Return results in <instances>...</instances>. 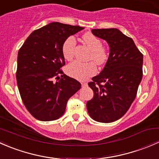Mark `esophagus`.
Returning <instances> with one entry per match:
<instances>
[{"mask_svg": "<svg viewBox=\"0 0 159 159\" xmlns=\"http://www.w3.org/2000/svg\"><path fill=\"white\" fill-rule=\"evenodd\" d=\"M81 84H82L83 87H86V86H88V83H86V82L81 83Z\"/></svg>", "mask_w": 159, "mask_h": 159, "instance_id": "esophagus-1", "label": "esophagus"}]
</instances>
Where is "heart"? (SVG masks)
I'll use <instances>...</instances> for the list:
<instances>
[{
	"label": "heart",
	"mask_w": 159,
	"mask_h": 159,
	"mask_svg": "<svg viewBox=\"0 0 159 159\" xmlns=\"http://www.w3.org/2000/svg\"><path fill=\"white\" fill-rule=\"evenodd\" d=\"M83 41L91 50L89 58L93 59L97 65H103L108 57V51L102 46V41L93 34L87 32L82 36ZM76 41L73 36L68 37L62 44V54L66 60H71L74 56ZM67 73L72 78L84 81L97 72V68L94 62H81L75 61L67 66Z\"/></svg>",
	"instance_id": "heart-1"
}]
</instances>
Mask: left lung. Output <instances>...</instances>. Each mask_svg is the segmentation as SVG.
Instances as JSON below:
<instances>
[{
  "label": "left lung",
  "mask_w": 159,
  "mask_h": 159,
  "mask_svg": "<svg viewBox=\"0 0 159 159\" xmlns=\"http://www.w3.org/2000/svg\"><path fill=\"white\" fill-rule=\"evenodd\" d=\"M91 32L106 41L110 49L103 70L89 83L94 97L86 106L94 121L113 122L127 112L135 98L142 78L143 55L134 41L117 28L92 29Z\"/></svg>",
  "instance_id": "obj_1"
}]
</instances>
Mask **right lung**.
Masks as SVG:
<instances>
[{
	"label": "right lung",
	"mask_w": 159,
	"mask_h": 159,
	"mask_svg": "<svg viewBox=\"0 0 159 159\" xmlns=\"http://www.w3.org/2000/svg\"><path fill=\"white\" fill-rule=\"evenodd\" d=\"M84 28L52 22L34 30L19 50L17 87L24 105L38 120L58 119L81 89L80 82L61 70L65 65L61 48L66 38Z\"/></svg>",
	"instance_id": "1"
}]
</instances>
